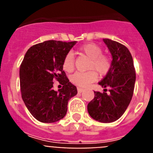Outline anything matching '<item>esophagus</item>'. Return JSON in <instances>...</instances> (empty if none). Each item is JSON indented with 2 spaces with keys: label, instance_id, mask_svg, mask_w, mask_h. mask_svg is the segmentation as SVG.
Returning <instances> with one entry per match:
<instances>
[{
  "label": "esophagus",
  "instance_id": "obj_1",
  "mask_svg": "<svg viewBox=\"0 0 153 153\" xmlns=\"http://www.w3.org/2000/svg\"><path fill=\"white\" fill-rule=\"evenodd\" d=\"M83 90H84V89L81 88V87H78V88H77L78 93H82V92H83Z\"/></svg>",
  "mask_w": 153,
  "mask_h": 153
}]
</instances>
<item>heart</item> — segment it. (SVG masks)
<instances>
[{
	"label": "heart",
	"instance_id": "1",
	"mask_svg": "<svg viewBox=\"0 0 153 153\" xmlns=\"http://www.w3.org/2000/svg\"><path fill=\"white\" fill-rule=\"evenodd\" d=\"M82 53L90 58L88 69L94 70L100 76H105L111 68V58L108 55L102 53V50L96 44L90 43L82 46L79 48ZM63 68L66 72H72L74 69V58L71 53H68L63 61ZM94 70L87 72H77L71 76L70 81L76 86L86 87L97 79V74Z\"/></svg>",
	"mask_w": 153,
	"mask_h": 153
}]
</instances>
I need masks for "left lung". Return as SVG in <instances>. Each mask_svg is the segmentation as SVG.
<instances>
[{
	"label": "left lung",
	"mask_w": 153,
	"mask_h": 153,
	"mask_svg": "<svg viewBox=\"0 0 153 153\" xmlns=\"http://www.w3.org/2000/svg\"><path fill=\"white\" fill-rule=\"evenodd\" d=\"M112 55L111 68L99 82L103 93L94 91V98L87 105L93 120L100 123L114 122L125 113L132 100L136 82L132 55L126 47L109 39H103ZM106 88L110 89L107 94Z\"/></svg>",
	"instance_id": "left-lung-1"
}]
</instances>
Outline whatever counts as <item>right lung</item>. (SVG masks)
<instances>
[{
  "label": "right lung",
  "mask_w": 153,
  "mask_h": 153,
  "mask_svg": "<svg viewBox=\"0 0 153 153\" xmlns=\"http://www.w3.org/2000/svg\"><path fill=\"white\" fill-rule=\"evenodd\" d=\"M76 42L47 40L35 44L27 51L20 67L21 97L25 106L36 120L51 123L67 114L70 98L77 90L63 70V61ZM57 80L63 87L52 89Z\"/></svg>",
  "instance_id": "right-lung-1"
}]
</instances>
